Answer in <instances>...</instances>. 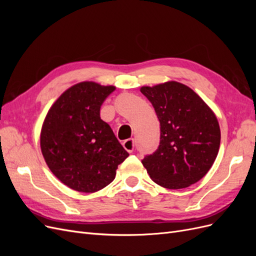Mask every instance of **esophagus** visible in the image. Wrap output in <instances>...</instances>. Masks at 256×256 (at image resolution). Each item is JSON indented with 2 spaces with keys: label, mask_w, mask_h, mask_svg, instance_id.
<instances>
[{
  "label": "esophagus",
  "mask_w": 256,
  "mask_h": 256,
  "mask_svg": "<svg viewBox=\"0 0 256 256\" xmlns=\"http://www.w3.org/2000/svg\"><path fill=\"white\" fill-rule=\"evenodd\" d=\"M122 146L128 152H132L134 148V138H127V140L122 142Z\"/></svg>",
  "instance_id": "1"
}]
</instances>
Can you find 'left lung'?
Masks as SVG:
<instances>
[{"label": "left lung", "mask_w": 256, "mask_h": 256, "mask_svg": "<svg viewBox=\"0 0 256 256\" xmlns=\"http://www.w3.org/2000/svg\"><path fill=\"white\" fill-rule=\"evenodd\" d=\"M160 122V145L142 164L152 180L168 189L198 182L212 166L219 152L218 120L204 100L187 85L168 81L142 86Z\"/></svg>", "instance_id": "obj_1"}]
</instances>
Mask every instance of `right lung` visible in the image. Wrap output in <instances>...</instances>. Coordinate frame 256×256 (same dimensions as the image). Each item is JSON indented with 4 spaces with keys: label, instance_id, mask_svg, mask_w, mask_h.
Returning <instances> with one entry per match:
<instances>
[{
    "label": "right lung",
    "instance_id": "add662e5",
    "mask_svg": "<svg viewBox=\"0 0 256 256\" xmlns=\"http://www.w3.org/2000/svg\"><path fill=\"white\" fill-rule=\"evenodd\" d=\"M113 85L84 81L66 90L49 109L40 148L50 171L72 190L92 193L111 184L129 154L100 118Z\"/></svg>",
    "mask_w": 256,
    "mask_h": 256
}]
</instances>
